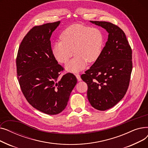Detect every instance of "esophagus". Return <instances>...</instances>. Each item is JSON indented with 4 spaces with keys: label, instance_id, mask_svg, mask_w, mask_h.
Listing matches in <instances>:
<instances>
[{
    "label": "esophagus",
    "instance_id": "1",
    "mask_svg": "<svg viewBox=\"0 0 148 148\" xmlns=\"http://www.w3.org/2000/svg\"><path fill=\"white\" fill-rule=\"evenodd\" d=\"M75 77H76V78H77V80H78L79 82H80V81H81V80H82V79H81V77H80V75L79 74H75Z\"/></svg>",
    "mask_w": 148,
    "mask_h": 148
}]
</instances>
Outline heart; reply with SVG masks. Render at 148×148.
<instances>
[{"label":"heart","instance_id":"1","mask_svg":"<svg viewBox=\"0 0 148 148\" xmlns=\"http://www.w3.org/2000/svg\"><path fill=\"white\" fill-rule=\"evenodd\" d=\"M60 38L61 41L53 45V54L60 63L66 64L74 52V58L65 66L67 71L73 73L81 71L88 62L96 61L104 47V35L97 27L73 25L62 32Z\"/></svg>","mask_w":148,"mask_h":148}]
</instances>
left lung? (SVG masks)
Returning <instances> with one entry per match:
<instances>
[{
	"instance_id": "obj_1",
	"label": "left lung",
	"mask_w": 148,
	"mask_h": 148,
	"mask_svg": "<svg viewBox=\"0 0 148 148\" xmlns=\"http://www.w3.org/2000/svg\"><path fill=\"white\" fill-rule=\"evenodd\" d=\"M90 22L105 29L108 35L100 56L81 78L88 84L91 106L104 111L126 94L133 68L132 50L125 33L118 26L106 21Z\"/></svg>"
}]
</instances>
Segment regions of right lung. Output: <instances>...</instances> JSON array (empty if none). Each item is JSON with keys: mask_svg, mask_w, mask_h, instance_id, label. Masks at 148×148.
Segmentation results:
<instances>
[{"mask_svg": "<svg viewBox=\"0 0 148 148\" xmlns=\"http://www.w3.org/2000/svg\"><path fill=\"white\" fill-rule=\"evenodd\" d=\"M60 21L34 27L23 38L16 59L20 86L28 103L42 113L57 114L63 111L77 83L75 76L67 73L54 57L50 42Z\"/></svg>", "mask_w": 148, "mask_h": 148, "instance_id": "obj_1", "label": "right lung"}]
</instances>
